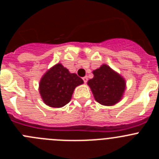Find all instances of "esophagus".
Listing matches in <instances>:
<instances>
[{
  "mask_svg": "<svg viewBox=\"0 0 159 159\" xmlns=\"http://www.w3.org/2000/svg\"><path fill=\"white\" fill-rule=\"evenodd\" d=\"M88 76H84V77H83V80H84V82L85 83V84H86V83L88 82Z\"/></svg>",
  "mask_w": 159,
  "mask_h": 159,
  "instance_id": "esophagus-1",
  "label": "esophagus"
}]
</instances>
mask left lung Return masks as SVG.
Returning a JSON list of instances; mask_svg holds the SVG:
<instances>
[{"instance_id": "left-lung-1", "label": "left lung", "mask_w": 159, "mask_h": 159, "mask_svg": "<svg viewBox=\"0 0 159 159\" xmlns=\"http://www.w3.org/2000/svg\"><path fill=\"white\" fill-rule=\"evenodd\" d=\"M94 77L88 84L95 99L104 106H113L121 100L126 88L125 80L109 66L102 64L93 71Z\"/></svg>"}]
</instances>
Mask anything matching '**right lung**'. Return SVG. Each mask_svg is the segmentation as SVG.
I'll return each mask as SVG.
<instances>
[{
  "instance_id": "add662e5",
  "label": "right lung",
  "mask_w": 159,
  "mask_h": 159,
  "mask_svg": "<svg viewBox=\"0 0 159 159\" xmlns=\"http://www.w3.org/2000/svg\"><path fill=\"white\" fill-rule=\"evenodd\" d=\"M84 83L82 79L61 64L51 67L43 75L39 92L45 104L52 107H62L70 102L75 87Z\"/></svg>"
}]
</instances>
